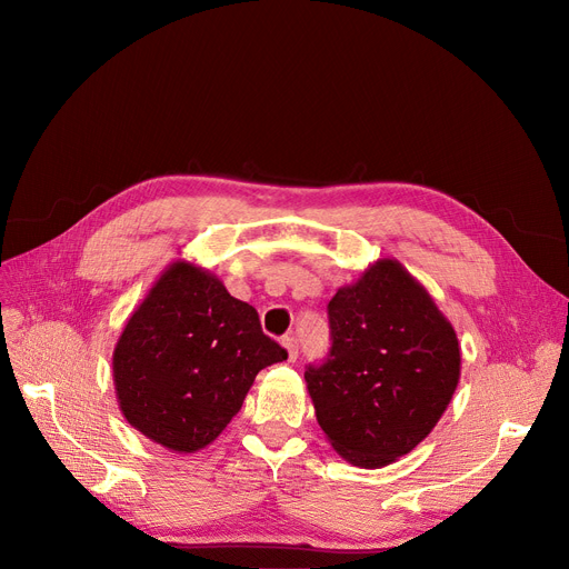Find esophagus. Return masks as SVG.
<instances>
[{"label":"esophagus","mask_w":569,"mask_h":569,"mask_svg":"<svg viewBox=\"0 0 569 569\" xmlns=\"http://www.w3.org/2000/svg\"><path fill=\"white\" fill-rule=\"evenodd\" d=\"M283 348L288 350V360L295 362L297 360V352H300V346H297V339L295 337H283Z\"/></svg>","instance_id":"34e87169"}]
</instances>
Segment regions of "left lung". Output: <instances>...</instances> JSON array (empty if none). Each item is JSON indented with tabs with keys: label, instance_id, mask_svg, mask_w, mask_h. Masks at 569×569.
I'll return each mask as SVG.
<instances>
[{
	"label": "left lung",
	"instance_id": "obj_1",
	"mask_svg": "<svg viewBox=\"0 0 569 569\" xmlns=\"http://www.w3.org/2000/svg\"><path fill=\"white\" fill-rule=\"evenodd\" d=\"M332 348L305 371L316 420L352 466L382 468L438 425L461 376L452 322L395 258L369 264L327 305Z\"/></svg>",
	"mask_w": 569,
	"mask_h": 569
}]
</instances>
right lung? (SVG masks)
<instances>
[{"label": "right lung", "mask_w": 569, "mask_h": 569, "mask_svg": "<svg viewBox=\"0 0 569 569\" xmlns=\"http://www.w3.org/2000/svg\"><path fill=\"white\" fill-rule=\"evenodd\" d=\"M288 352L262 335L258 311L189 260L163 269L112 352L127 422L177 455L214 442L242 408L260 369Z\"/></svg>", "instance_id": "1"}]
</instances>
